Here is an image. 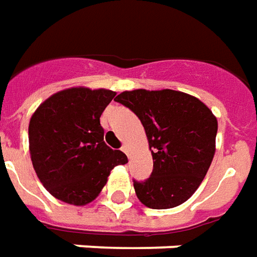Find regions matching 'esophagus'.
<instances>
[{
  "label": "esophagus",
  "instance_id": "esophagus-1",
  "mask_svg": "<svg viewBox=\"0 0 257 257\" xmlns=\"http://www.w3.org/2000/svg\"><path fill=\"white\" fill-rule=\"evenodd\" d=\"M122 152L126 154V156H129V147L126 146V145H123V146H122Z\"/></svg>",
  "mask_w": 257,
  "mask_h": 257
}]
</instances>
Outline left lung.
Returning a JSON list of instances; mask_svg holds the SVG:
<instances>
[{"instance_id":"8db88e82","label":"left lung","mask_w":257,"mask_h":257,"mask_svg":"<svg viewBox=\"0 0 257 257\" xmlns=\"http://www.w3.org/2000/svg\"><path fill=\"white\" fill-rule=\"evenodd\" d=\"M115 100L141 119L152 150L150 178L134 182L138 199L157 210L186 202L216 153V115L195 96L171 89L122 91Z\"/></svg>"}]
</instances>
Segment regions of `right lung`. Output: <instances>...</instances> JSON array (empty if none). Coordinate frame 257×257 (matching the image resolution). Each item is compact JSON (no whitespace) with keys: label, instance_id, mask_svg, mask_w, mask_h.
Here are the masks:
<instances>
[{"label":"right lung","instance_id":"obj_1","mask_svg":"<svg viewBox=\"0 0 257 257\" xmlns=\"http://www.w3.org/2000/svg\"><path fill=\"white\" fill-rule=\"evenodd\" d=\"M116 93L85 86L57 91L29 122V150L37 178L54 197L73 206L93 202L111 170L128 159L104 143L100 116Z\"/></svg>","mask_w":257,"mask_h":257}]
</instances>
